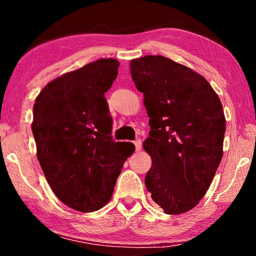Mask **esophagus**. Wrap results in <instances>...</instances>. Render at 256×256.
Wrapping results in <instances>:
<instances>
[{
  "instance_id": "esophagus-1",
  "label": "esophagus",
  "mask_w": 256,
  "mask_h": 256,
  "mask_svg": "<svg viewBox=\"0 0 256 256\" xmlns=\"http://www.w3.org/2000/svg\"><path fill=\"white\" fill-rule=\"evenodd\" d=\"M133 144H134V146H136V151H140V150H141L142 141L140 140V138H136V140H134Z\"/></svg>"
}]
</instances>
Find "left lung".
Instances as JSON below:
<instances>
[{"mask_svg":"<svg viewBox=\"0 0 256 256\" xmlns=\"http://www.w3.org/2000/svg\"><path fill=\"white\" fill-rule=\"evenodd\" d=\"M130 68L150 118L146 190L164 214H184L204 196L222 162V102L202 76L164 56L134 58Z\"/></svg>","mask_w":256,"mask_h":256,"instance_id":"obj_1","label":"left lung"}]
</instances>
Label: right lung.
<instances>
[{
    "instance_id": "add662e5",
    "label": "right lung",
    "mask_w": 256,
    "mask_h": 256,
    "mask_svg": "<svg viewBox=\"0 0 256 256\" xmlns=\"http://www.w3.org/2000/svg\"><path fill=\"white\" fill-rule=\"evenodd\" d=\"M120 62L100 58L56 78L34 105L37 158L50 188L64 204L81 212L110 200L131 142L112 138V116L104 94L118 76Z\"/></svg>"
}]
</instances>
